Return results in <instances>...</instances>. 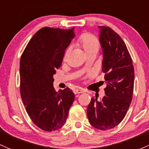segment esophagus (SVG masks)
Masks as SVG:
<instances>
[{
  "label": "esophagus",
  "mask_w": 149,
  "mask_h": 149,
  "mask_svg": "<svg viewBox=\"0 0 149 149\" xmlns=\"http://www.w3.org/2000/svg\"><path fill=\"white\" fill-rule=\"evenodd\" d=\"M84 90H82V89H79V88H76L73 90V93H75V94H79V93H84Z\"/></svg>",
  "instance_id": "1"
}]
</instances>
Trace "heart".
<instances>
[{
  "label": "heart",
  "mask_w": 149,
  "mask_h": 149,
  "mask_svg": "<svg viewBox=\"0 0 149 149\" xmlns=\"http://www.w3.org/2000/svg\"><path fill=\"white\" fill-rule=\"evenodd\" d=\"M79 42L86 54L93 51H98L99 49V42L98 39L91 33H86L82 34L79 38Z\"/></svg>",
  "instance_id": "b5f03b06"
}]
</instances>
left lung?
I'll return each mask as SVG.
<instances>
[{"instance_id": "1", "label": "left lung", "mask_w": 149, "mask_h": 149, "mask_svg": "<svg viewBox=\"0 0 149 149\" xmlns=\"http://www.w3.org/2000/svg\"><path fill=\"white\" fill-rule=\"evenodd\" d=\"M103 51L102 71L106 82L102 100L92 98L87 116L92 126L106 131L124 118L131 101L134 84L133 61L127 47L118 33L108 26H98Z\"/></svg>"}]
</instances>
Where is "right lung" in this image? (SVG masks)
<instances>
[{"label":"right lung","instance_id":"right-lung-1","mask_svg":"<svg viewBox=\"0 0 149 149\" xmlns=\"http://www.w3.org/2000/svg\"><path fill=\"white\" fill-rule=\"evenodd\" d=\"M71 29L44 27L26 46L20 62V91L30 118L40 129L53 131L65 124L74 101L69 88L56 92L53 76L75 36Z\"/></svg>","mask_w":149,"mask_h":149}]
</instances>
